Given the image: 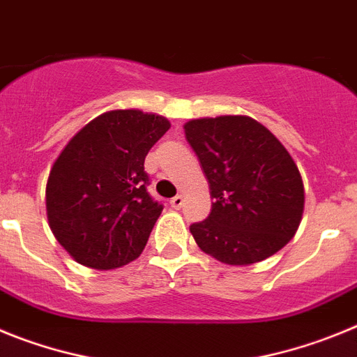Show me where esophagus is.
<instances>
[{
    "label": "esophagus",
    "instance_id": "esophagus-1",
    "mask_svg": "<svg viewBox=\"0 0 357 357\" xmlns=\"http://www.w3.org/2000/svg\"><path fill=\"white\" fill-rule=\"evenodd\" d=\"M182 204H184V198H182L181 195H176L175 198H172V200H169V206H172L173 209H181Z\"/></svg>",
    "mask_w": 357,
    "mask_h": 357
}]
</instances>
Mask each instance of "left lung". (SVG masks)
Here are the masks:
<instances>
[{"mask_svg":"<svg viewBox=\"0 0 357 357\" xmlns=\"http://www.w3.org/2000/svg\"><path fill=\"white\" fill-rule=\"evenodd\" d=\"M209 182L207 220L189 227L202 252L232 266L268 259L288 245L304 213V182L272 132L248 116L184 125Z\"/></svg>","mask_w":357,"mask_h":357,"instance_id":"1","label":"left lung"}]
</instances>
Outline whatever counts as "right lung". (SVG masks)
Instances as JSON below:
<instances>
[{"label":"right lung","mask_w":357,"mask_h":357,"mask_svg":"<svg viewBox=\"0 0 357 357\" xmlns=\"http://www.w3.org/2000/svg\"><path fill=\"white\" fill-rule=\"evenodd\" d=\"M164 116L103 112L73 135L52 166L46 214L77 263L114 270L137 259L162 206L148 195L144 157L169 130Z\"/></svg>","instance_id":"add662e5"}]
</instances>
